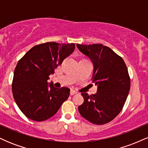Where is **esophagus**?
Wrapping results in <instances>:
<instances>
[{
	"mask_svg": "<svg viewBox=\"0 0 148 148\" xmlns=\"http://www.w3.org/2000/svg\"><path fill=\"white\" fill-rule=\"evenodd\" d=\"M77 93V92H76V90H71L70 91V95H75Z\"/></svg>",
	"mask_w": 148,
	"mask_h": 148,
	"instance_id": "34e87169",
	"label": "esophagus"
}]
</instances>
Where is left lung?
<instances>
[{"mask_svg": "<svg viewBox=\"0 0 148 148\" xmlns=\"http://www.w3.org/2000/svg\"><path fill=\"white\" fill-rule=\"evenodd\" d=\"M78 49L90 59L94 66L92 82L97 92L81 93L84 101L79 106L80 114L95 125L113 120L123 109L130 90V78L123 59L101 44L79 45Z\"/></svg>", "mask_w": 148, "mask_h": 148, "instance_id": "obj_1", "label": "left lung"}]
</instances>
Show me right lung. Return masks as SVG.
I'll return each mask as SVG.
<instances>
[{"mask_svg": "<svg viewBox=\"0 0 148 148\" xmlns=\"http://www.w3.org/2000/svg\"><path fill=\"white\" fill-rule=\"evenodd\" d=\"M74 49V43L47 42L33 47L18 60L12 89L16 104L27 118L37 122L47 120L68 99L70 89L56 88L47 80Z\"/></svg>", "mask_w": 148, "mask_h": 148, "instance_id": "right-lung-1", "label": "right lung"}]
</instances>
